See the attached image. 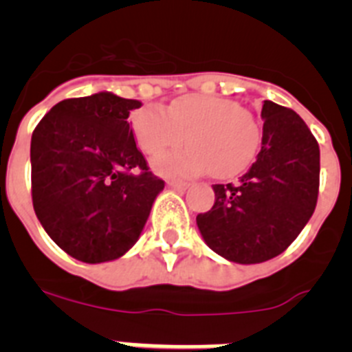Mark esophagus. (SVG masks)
<instances>
[{
	"label": "esophagus",
	"mask_w": 352,
	"mask_h": 352,
	"mask_svg": "<svg viewBox=\"0 0 352 352\" xmlns=\"http://www.w3.org/2000/svg\"><path fill=\"white\" fill-rule=\"evenodd\" d=\"M167 186H169V188H174V190H186V188L190 186V183L174 182V179H170V182H167Z\"/></svg>",
	"instance_id": "obj_1"
}]
</instances>
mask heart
Segmentation results:
<instances>
[{"mask_svg":"<svg viewBox=\"0 0 352 352\" xmlns=\"http://www.w3.org/2000/svg\"><path fill=\"white\" fill-rule=\"evenodd\" d=\"M133 138L146 155L188 142L183 149L157 155L151 167L162 176H197L211 170L231 178L256 158L263 139L259 121L234 100L211 95H185L166 113L142 107L132 114Z\"/></svg>","mask_w":352,"mask_h":352,"instance_id":"1","label":"heart"}]
</instances>
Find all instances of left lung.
<instances>
[{"label":"left lung","instance_id":"8db88e82","mask_svg":"<svg viewBox=\"0 0 352 352\" xmlns=\"http://www.w3.org/2000/svg\"><path fill=\"white\" fill-rule=\"evenodd\" d=\"M263 142L236 183L213 185L214 204L197 214L208 247L238 264L270 261L296 239L319 194V144L294 111L264 100Z\"/></svg>","mask_w":352,"mask_h":352}]
</instances>
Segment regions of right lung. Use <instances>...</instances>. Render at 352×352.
<instances>
[{"label": "right lung", "instance_id": "obj_1", "mask_svg": "<svg viewBox=\"0 0 352 352\" xmlns=\"http://www.w3.org/2000/svg\"><path fill=\"white\" fill-rule=\"evenodd\" d=\"M141 105L111 91L68 98L31 135L33 208L74 259L98 264L125 256L164 190L130 129V113Z\"/></svg>", "mask_w": 352, "mask_h": 352}]
</instances>
